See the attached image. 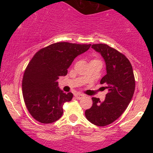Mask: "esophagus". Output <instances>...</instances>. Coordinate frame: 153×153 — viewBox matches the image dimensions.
Masks as SVG:
<instances>
[{"instance_id":"obj_1","label":"esophagus","mask_w":153,"mask_h":153,"mask_svg":"<svg viewBox=\"0 0 153 153\" xmlns=\"http://www.w3.org/2000/svg\"><path fill=\"white\" fill-rule=\"evenodd\" d=\"M75 97L77 99H81L82 98L84 97V95L81 94H75Z\"/></svg>"}]
</instances>
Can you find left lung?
Wrapping results in <instances>:
<instances>
[{"instance_id": "1", "label": "left lung", "mask_w": 153, "mask_h": 153, "mask_svg": "<svg viewBox=\"0 0 153 153\" xmlns=\"http://www.w3.org/2000/svg\"><path fill=\"white\" fill-rule=\"evenodd\" d=\"M104 59L106 75L100 81L108 89L104 101L93 97V105L85 110V117L89 122L99 127H104L114 122L127 108L134 95L135 80L132 66L124 54L105 44L91 46Z\"/></svg>"}]
</instances>
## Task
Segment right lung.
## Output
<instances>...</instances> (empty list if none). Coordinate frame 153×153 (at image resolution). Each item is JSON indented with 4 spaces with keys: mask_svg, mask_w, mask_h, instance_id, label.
I'll return each instance as SVG.
<instances>
[{
    "mask_svg": "<svg viewBox=\"0 0 153 153\" xmlns=\"http://www.w3.org/2000/svg\"><path fill=\"white\" fill-rule=\"evenodd\" d=\"M91 45L57 42L41 49L34 54L24 71L22 93L31 117L42 124L56 122L62 117V106L73 99L58 87V79L79 54Z\"/></svg>",
    "mask_w": 153,
    "mask_h": 153,
    "instance_id": "obj_1",
    "label": "right lung"
}]
</instances>
